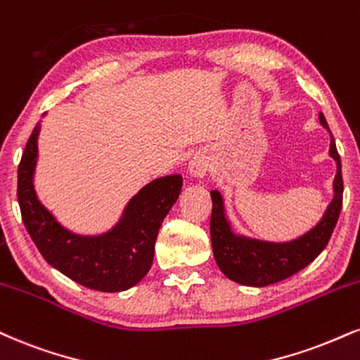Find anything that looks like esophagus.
<instances>
[{"label": "esophagus", "mask_w": 360, "mask_h": 360, "mask_svg": "<svg viewBox=\"0 0 360 360\" xmlns=\"http://www.w3.org/2000/svg\"><path fill=\"white\" fill-rule=\"evenodd\" d=\"M207 167H210V164H207L205 155H194L189 162V174L196 179H202L207 174Z\"/></svg>", "instance_id": "obj_1"}]
</instances>
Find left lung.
Listing matches in <instances>:
<instances>
[{
    "label": "left lung",
    "mask_w": 360,
    "mask_h": 360,
    "mask_svg": "<svg viewBox=\"0 0 360 360\" xmlns=\"http://www.w3.org/2000/svg\"><path fill=\"white\" fill-rule=\"evenodd\" d=\"M319 120L330 132L322 112L319 114ZM328 154L337 164V174L333 179V198L322 219L297 240L274 243V241L253 240V238L238 235L233 231L231 223L226 218L223 196L216 189L211 191V201H213V213H211L210 223L211 245H213L214 259L219 270L229 280L246 285V287H266V285L276 283V281L288 278L297 271L304 270L322 253L330 240L337 219H339L342 193H344L340 155L337 153L332 132Z\"/></svg>",
    "instance_id": "left-lung-1"
}]
</instances>
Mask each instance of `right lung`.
<instances>
[{
    "label": "right lung",
    "instance_id": "1",
    "mask_svg": "<svg viewBox=\"0 0 360 360\" xmlns=\"http://www.w3.org/2000/svg\"><path fill=\"white\" fill-rule=\"evenodd\" d=\"M41 120L34 125L18 166V202L25 228L41 257L68 278L98 292H124L149 271L159 228L183 188L181 174L150 181L131 198L115 226L79 235L56 221L34 191Z\"/></svg>",
    "mask_w": 360,
    "mask_h": 360
}]
</instances>
